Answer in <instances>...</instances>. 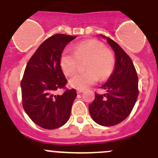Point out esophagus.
I'll list each match as a JSON object with an SVG mask.
<instances>
[{"label":"esophagus","instance_id":"1","mask_svg":"<svg viewBox=\"0 0 158 158\" xmlns=\"http://www.w3.org/2000/svg\"><path fill=\"white\" fill-rule=\"evenodd\" d=\"M83 90H81V89H77V93H78V94H80V93H83Z\"/></svg>","mask_w":158,"mask_h":158}]
</instances>
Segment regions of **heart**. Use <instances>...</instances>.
<instances>
[{
	"instance_id": "b5f03b06",
	"label": "heart",
	"mask_w": 158,
	"mask_h": 158,
	"mask_svg": "<svg viewBox=\"0 0 158 158\" xmlns=\"http://www.w3.org/2000/svg\"><path fill=\"white\" fill-rule=\"evenodd\" d=\"M86 71L77 73L69 81L71 87L85 89L96 83L100 77L104 80L110 76L115 66V59L106 46L98 40H86L73 48L66 49L62 54L60 65L65 76H72L77 71L79 61H85Z\"/></svg>"
}]
</instances>
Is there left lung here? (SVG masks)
Masks as SVG:
<instances>
[{
    "label": "left lung",
    "mask_w": 158,
    "mask_h": 158,
    "mask_svg": "<svg viewBox=\"0 0 158 158\" xmlns=\"http://www.w3.org/2000/svg\"><path fill=\"white\" fill-rule=\"evenodd\" d=\"M107 40L115 52V68L101 89L104 94H95V100L89 104L92 118L101 126L111 127L127 118L139 96V78L131 58L115 41L100 35Z\"/></svg>",
    "instance_id": "1"
}]
</instances>
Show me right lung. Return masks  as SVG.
Segmentation results:
<instances>
[{
	"label": "right lung",
	"instance_id": "right-lung-1",
	"mask_svg": "<svg viewBox=\"0 0 158 158\" xmlns=\"http://www.w3.org/2000/svg\"><path fill=\"white\" fill-rule=\"evenodd\" d=\"M76 36L56 34L42 43L28 61L21 84L22 104L29 118L47 130L56 129L69 120L76 98L75 89L62 95L54 93L65 88L67 80L60 58L65 46Z\"/></svg>",
	"mask_w": 158,
	"mask_h": 158
}]
</instances>
